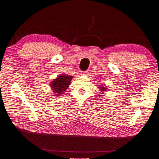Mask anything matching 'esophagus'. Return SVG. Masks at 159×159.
I'll list each match as a JSON object with an SVG mask.
<instances>
[{
  "label": "esophagus",
  "instance_id": "obj_1",
  "mask_svg": "<svg viewBox=\"0 0 159 159\" xmlns=\"http://www.w3.org/2000/svg\"><path fill=\"white\" fill-rule=\"evenodd\" d=\"M80 74H81V75H87V72H81L80 73Z\"/></svg>",
  "mask_w": 159,
  "mask_h": 159
}]
</instances>
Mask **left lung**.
I'll return each mask as SVG.
<instances>
[{
  "label": "left lung",
  "instance_id": "8db88e82",
  "mask_svg": "<svg viewBox=\"0 0 159 159\" xmlns=\"http://www.w3.org/2000/svg\"><path fill=\"white\" fill-rule=\"evenodd\" d=\"M99 88H100V90L101 91V93H100V96H103V93H104V92H105V91H107V87H104V86H99Z\"/></svg>",
  "mask_w": 159,
  "mask_h": 159
}]
</instances>
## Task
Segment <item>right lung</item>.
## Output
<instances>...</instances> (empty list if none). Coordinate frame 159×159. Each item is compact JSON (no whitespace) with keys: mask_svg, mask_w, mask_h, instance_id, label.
Here are the masks:
<instances>
[{"mask_svg":"<svg viewBox=\"0 0 159 159\" xmlns=\"http://www.w3.org/2000/svg\"><path fill=\"white\" fill-rule=\"evenodd\" d=\"M72 78V76L67 75V74H60L50 82V88L52 90V92L55 93V96H62L64 92L68 88Z\"/></svg>","mask_w":159,"mask_h":159,"instance_id":"1","label":"right lung"}]
</instances>
